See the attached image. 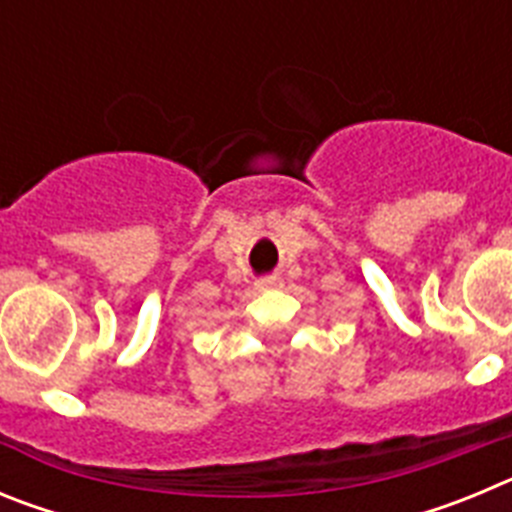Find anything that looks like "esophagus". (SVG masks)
Here are the masks:
<instances>
[{
  "label": "esophagus",
  "instance_id": "obj_1",
  "mask_svg": "<svg viewBox=\"0 0 512 512\" xmlns=\"http://www.w3.org/2000/svg\"><path fill=\"white\" fill-rule=\"evenodd\" d=\"M279 287H282V277H277V274L261 277L259 282H256V289H259V292H269V289H279Z\"/></svg>",
  "mask_w": 512,
  "mask_h": 512
}]
</instances>
